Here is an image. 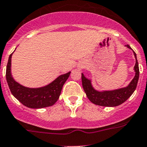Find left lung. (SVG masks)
<instances>
[{
  "label": "left lung",
  "instance_id": "left-lung-1",
  "mask_svg": "<svg viewBox=\"0 0 147 147\" xmlns=\"http://www.w3.org/2000/svg\"><path fill=\"white\" fill-rule=\"evenodd\" d=\"M128 48L131 49L129 45H127ZM134 52V51H133ZM134 57L136 58V64L134 69L135 71V76L131 82L126 87L111 90V91H97L93 88L91 80L84 77L82 73V87L86 93L87 98L94 105L103 107H116L124 103L134 92L137 88V82L139 80V64L137 59V55L134 52Z\"/></svg>",
  "mask_w": 147,
  "mask_h": 147
}]
</instances>
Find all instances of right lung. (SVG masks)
<instances>
[{"label": "right lung", "mask_w": 147, "mask_h": 147, "mask_svg": "<svg viewBox=\"0 0 147 147\" xmlns=\"http://www.w3.org/2000/svg\"><path fill=\"white\" fill-rule=\"evenodd\" d=\"M10 55L6 67V80L12 94L23 105L32 109L53 106L61 93L63 84L69 78L70 72L60 75L53 82L45 87L39 88H29L24 87L14 80L11 75V57Z\"/></svg>", "instance_id": "add662e5"}]
</instances>
